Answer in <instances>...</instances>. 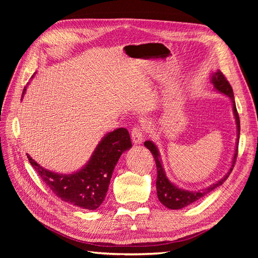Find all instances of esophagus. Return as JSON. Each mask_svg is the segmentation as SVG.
I'll list each match as a JSON object with an SVG mask.
<instances>
[{
  "label": "esophagus",
  "mask_w": 258,
  "mask_h": 258,
  "mask_svg": "<svg viewBox=\"0 0 258 258\" xmlns=\"http://www.w3.org/2000/svg\"><path fill=\"white\" fill-rule=\"evenodd\" d=\"M144 132L140 127H135L131 131V139L135 144H141L143 142Z\"/></svg>",
  "instance_id": "esophagus-1"
}]
</instances>
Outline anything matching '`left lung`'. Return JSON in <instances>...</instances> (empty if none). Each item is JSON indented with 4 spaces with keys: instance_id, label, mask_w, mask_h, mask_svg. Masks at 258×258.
<instances>
[{
    "instance_id": "left-lung-1",
    "label": "left lung",
    "mask_w": 258,
    "mask_h": 258,
    "mask_svg": "<svg viewBox=\"0 0 258 258\" xmlns=\"http://www.w3.org/2000/svg\"><path fill=\"white\" fill-rule=\"evenodd\" d=\"M211 82L213 83L214 88L220 91L224 95L229 97L232 101V108H233V115H235L236 118V123H237V145H236V151L235 155H233V159H232V165L228 171V173L226 174L220 181L208 186L207 188L200 189L197 191H189L186 189L178 188L176 185L173 183H171L169 181V178L167 177L165 170L162 168V162L160 159V155L158 152V148L156 146L152 141H146L144 142L145 147H147L148 150L151 151L153 154V157L156 162V168H157V181H156V189H157V196L159 201L161 204L167 207L168 209H172V210H178L185 208L187 206H189L194 204L195 201L199 200L204 196H206L207 194L211 192L214 190L216 187L221 186L229 174L231 173V171L233 169V166H235L236 160H237V156H238V143H239V138H240V119H239V114L237 112V107H236V102H235V97H233V91L229 82L227 79L224 76V74L221 71H217L212 75V79H211Z\"/></svg>"
}]
</instances>
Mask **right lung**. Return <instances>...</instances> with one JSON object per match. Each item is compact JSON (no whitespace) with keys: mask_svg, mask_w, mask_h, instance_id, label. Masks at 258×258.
Listing matches in <instances>:
<instances>
[{"mask_svg":"<svg viewBox=\"0 0 258 258\" xmlns=\"http://www.w3.org/2000/svg\"><path fill=\"white\" fill-rule=\"evenodd\" d=\"M23 89L22 96L25 95ZM132 146L126 128H118L101 140L88 163L72 174H59L44 169L30 155L27 157L43 182L68 204L86 210H96L105 199L114 168L123 152Z\"/></svg>","mask_w":258,"mask_h":258,"instance_id":"obj_1","label":"right lung"}]
</instances>
